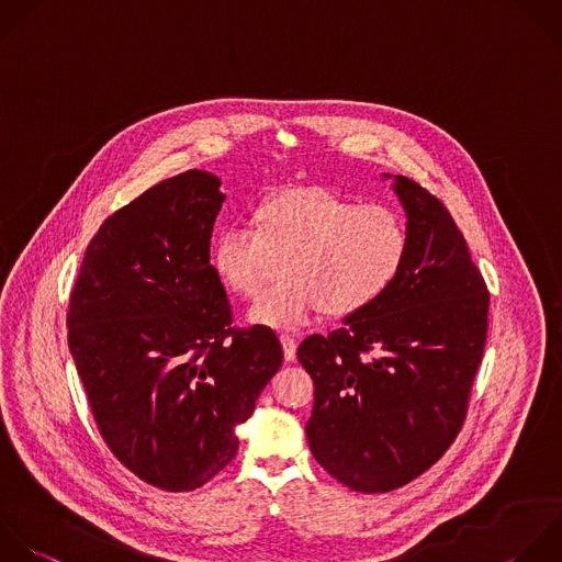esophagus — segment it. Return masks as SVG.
Returning <instances> with one entry per match:
<instances>
[{"label": "esophagus", "instance_id": "1", "mask_svg": "<svg viewBox=\"0 0 562 562\" xmlns=\"http://www.w3.org/2000/svg\"><path fill=\"white\" fill-rule=\"evenodd\" d=\"M279 340H281V347H283V358L288 362H292L296 358V340L290 334H281Z\"/></svg>", "mask_w": 562, "mask_h": 562}]
</instances>
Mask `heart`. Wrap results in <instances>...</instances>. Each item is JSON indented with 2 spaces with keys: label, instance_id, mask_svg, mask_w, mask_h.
Wrapping results in <instances>:
<instances>
[{
  "label": "heart",
  "instance_id": "heart-1",
  "mask_svg": "<svg viewBox=\"0 0 562 562\" xmlns=\"http://www.w3.org/2000/svg\"><path fill=\"white\" fill-rule=\"evenodd\" d=\"M408 228L397 211L323 189L281 191L255 211V228L235 224L213 244V268L263 327H296L323 312L349 318L373 307L400 279L408 259Z\"/></svg>",
  "mask_w": 562,
  "mask_h": 562
}]
</instances>
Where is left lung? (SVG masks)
<instances>
[{
	"instance_id": "1",
	"label": "left lung",
	"mask_w": 562,
	"mask_h": 562,
	"mask_svg": "<svg viewBox=\"0 0 562 562\" xmlns=\"http://www.w3.org/2000/svg\"><path fill=\"white\" fill-rule=\"evenodd\" d=\"M393 191L411 239L400 279L373 307L296 351L314 380L312 454L367 494L413 481L448 450L487 334L490 294L454 220L404 176Z\"/></svg>"
}]
</instances>
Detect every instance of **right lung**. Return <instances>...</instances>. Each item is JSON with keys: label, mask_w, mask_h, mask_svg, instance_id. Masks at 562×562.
Instances as JSON below:
<instances>
[{"label": "right lung", "mask_w": 562, "mask_h": 562, "mask_svg": "<svg viewBox=\"0 0 562 562\" xmlns=\"http://www.w3.org/2000/svg\"><path fill=\"white\" fill-rule=\"evenodd\" d=\"M222 180L191 169L103 222L68 310V342L99 430L138 479L169 492L211 481L279 371L270 327H233L211 266Z\"/></svg>", "instance_id": "1"}]
</instances>
